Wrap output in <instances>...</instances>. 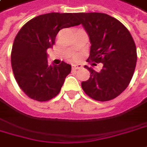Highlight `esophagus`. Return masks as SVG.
<instances>
[{"label":"esophagus","instance_id":"34e87169","mask_svg":"<svg viewBox=\"0 0 147 147\" xmlns=\"http://www.w3.org/2000/svg\"><path fill=\"white\" fill-rule=\"evenodd\" d=\"M82 68V64H80V63H75V64H74L73 66H72V69H81Z\"/></svg>","mask_w":147,"mask_h":147}]
</instances>
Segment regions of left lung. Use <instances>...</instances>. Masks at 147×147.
I'll use <instances>...</instances> for the list:
<instances>
[{
  "instance_id": "8db88e82",
  "label": "left lung",
  "mask_w": 147,
  "mask_h": 147,
  "mask_svg": "<svg viewBox=\"0 0 147 147\" xmlns=\"http://www.w3.org/2000/svg\"><path fill=\"white\" fill-rule=\"evenodd\" d=\"M76 16L91 43L87 61L103 64L100 72L84 66L90 78L82 82V88L94 100H112L127 88L133 76L137 59L135 42L124 25L107 14L77 13Z\"/></svg>"
}]
</instances>
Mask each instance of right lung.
Segmentation results:
<instances>
[{
    "mask_svg": "<svg viewBox=\"0 0 147 147\" xmlns=\"http://www.w3.org/2000/svg\"><path fill=\"white\" fill-rule=\"evenodd\" d=\"M75 13H48L29 20L20 30L11 50V67L19 87L30 98L45 102L60 92L71 65H49L47 49L63 28L80 25Z\"/></svg>",
    "mask_w": 147,
    "mask_h": 147,
    "instance_id": "obj_1",
    "label": "right lung"
}]
</instances>
